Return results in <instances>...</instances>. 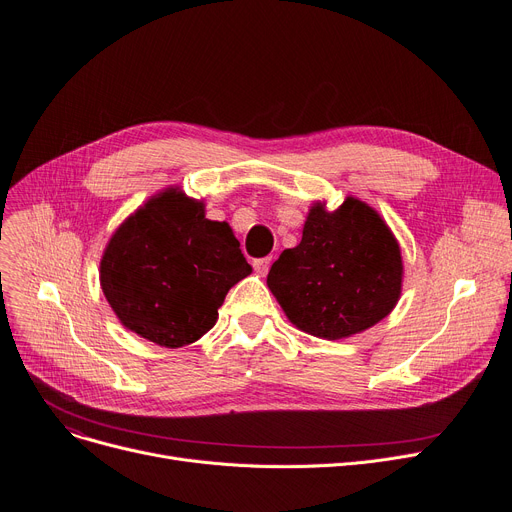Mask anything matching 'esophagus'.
I'll use <instances>...</instances> for the list:
<instances>
[{"label": "esophagus", "instance_id": "esophagus-1", "mask_svg": "<svg viewBox=\"0 0 512 512\" xmlns=\"http://www.w3.org/2000/svg\"><path fill=\"white\" fill-rule=\"evenodd\" d=\"M270 263H272V257H261V259H255V261H253L255 272H257L259 276H265L267 272H270Z\"/></svg>", "mask_w": 512, "mask_h": 512}]
</instances>
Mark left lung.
<instances>
[{"label":"left lung","instance_id":"8db88e82","mask_svg":"<svg viewBox=\"0 0 512 512\" xmlns=\"http://www.w3.org/2000/svg\"><path fill=\"white\" fill-rule=\"evenodd\" d=\"M267 286L299 330L326 340L348 338L396 307L402 290L400 247L367 203L346 197L334 211L315 203L301 242L274 261Z\"/></svg>","mask_w":512,"mask_h":512}]
</instances>
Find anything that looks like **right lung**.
I'll return each mask as SVG.
<instances>
[{"instance_id": "add662e5", "label": "right lung", "mask_w": 512, "mask_h": 512, "mask_svg": "<svg viewBox=\"0 0 512 512\" xmlns=\"http://www.w3.org/2000/svg\"><path fill=\"white\" fill-rule=\"evenodd\" d=\"M251 272L232 228L207 220L203 201L172 186L112 234L99 282L124 328L178 348L215 326L228 290Z\"/></svg>"}]
</instances>
